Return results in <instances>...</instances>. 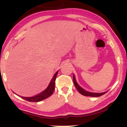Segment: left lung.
<instances>
[{
  "instance_id": "1",
  "label": "left lung",
  "mask_w": 127,
  "mask_h": 127,
  "mask_svg": "<svg viewBox=\"0 0 127 127\" xmlns=\"http://www.w3.org/2000/svg\"><path fill=\"white\" fill-rule=\"evenodd\" d=\"M73 81H74V84L75 86V87L77 89V90L78 92L80 93L81 94L84 95V96H92V97H99L101 95L105 94L107 92L101 93H91L87 92V91L83 89V88H81L80 86L79 85V84H77L76 82V79H75V77L74 74L73 75Z\"/></svg>"
}]
</instances>
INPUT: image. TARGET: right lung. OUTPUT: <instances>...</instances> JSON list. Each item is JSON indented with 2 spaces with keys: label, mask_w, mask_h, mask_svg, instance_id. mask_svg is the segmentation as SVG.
I'll return each mask as SVG.
<instances>
[{
  "label": "right lung",
  "mask_w": 127,
  "mask_h": 127,
  "mask_svg": "<svg viewBox=\"0 0 127 127\" xmlns=\"http://www.w3.org/2000/svg\"><path fill=\"white\" fill-rule=\"evenodd\" d=\"M58 72H59V71H57L55 73L54 76H53L52 80H51V81H50V84H49L48 87L43 92H42L41 93H39V94L32 97L21 96V98L30 102H38L43 100L47 98L49 96H50L51 95H52L55 90V80L56 78L57 77Z\"/></svg>",
  "instance_id": "1"
}]
</instances>
